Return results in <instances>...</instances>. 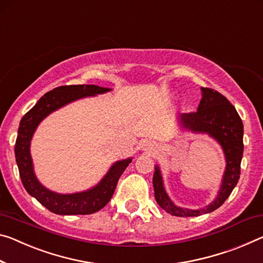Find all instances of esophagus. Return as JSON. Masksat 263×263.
<instances>
[{"mask_svg":"<svg viewBox=\"0 0 263 263\" xmlns=\"http://www.w3.org/2000/svg\"><path fill=\"white\" fill-rule=\"evenodd\" d=\"M153 146H154V145L151 143V141H145V143H144L145 149H151V148H153Z\"/></svg>","mask_w":263,"mask_h":263,"instance_id":"34e87169","label":"esophagus"}]
</instances>
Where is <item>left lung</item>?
Listing matches in <instances>:
<instances>
[{"label": "left lung", "mask_w": 263, "mask_h": 263, "mask_svg": "<svg viewBox=\"0 0 263 263\" xmlns=\"http://www.w3.org/2000/svg\"><path fill=\"white\" fill-rule=\"evenodd\" d=\"M202 98L198 111L182 114L179 118L185 128L193 132L208 133L221 145L226 156V171L219 194L213 202L200 210H187L174 205L166 194L162 186L159 167L153 174L154 198L158 205L171 215L199 216L211 213L226 201L234 190L240 178L241 159L243 154V124L235 107L218 91L210 87H201Z\"/></svg>", "instance_id": "obj_1"}]
</instances>
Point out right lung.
<instances>
[{
	"label": "right lung",
	"instance_id": "1",
	"mask_svg": "<svg viewBox=\"0 0 263 263\" xmlns=\"http://www.w3.org/2000/svg\"><path fill=\"white\" fill-rule=\"evenodd\" d=\"M106 91H110V89L97 85L58 86L41 97L36 105L21 119L15 144V157L21 180L28 193L36 198L37 201H40L52 213L60 215H85L102 210L111 200L120 176L132 161V159L117 161L97 186L86 192L74 194H58L49 191L42 186L35 177L30 157V140L42 119L70 102L87 96L104 93Z\"/></svg>",
	"mask_w": 263,
	"mask_h": 263
}]
</instances>
